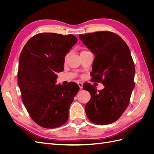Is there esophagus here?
Segmentation results:
<instances>
[{"instance_id": "1", "label": "esophagus", "mask_w": 154, "mask_h": 154, "mask_svg": "<svg viewBox=\"0 0 154 154\" xmlns=\"http://www.w3.org/2000/svg\"><path fill=\"white\" fill-rule=\"evenodd\" d=\"M78 85H79V87H80V88H83V83L82 82H78Z\"/></svg>"}]
</instances>
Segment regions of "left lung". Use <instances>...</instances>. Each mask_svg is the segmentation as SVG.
I'll list each match as a JSON object with an SVG mask.
<instances>
[{
	"instance_id": "1",
	"label": "left lung",
	"mask_w": 154,
	"mask_h": 154,
	"mask_svg": "<svg viewBox=\"0 0 154 154\" xmlns=\"http://www.w3.org/2000/svg\"><path fill=\"white\" fill-rule=\"evenodd\" d=\"M79 38L95 54L92 82L105 86L97 91L90 83L83 85L91 96L85 106L87 116L96 125L112 123L127 109L135 87V66L130 49L119 35L110 31L79 35Z\"/></svg>"
}]
</instances>
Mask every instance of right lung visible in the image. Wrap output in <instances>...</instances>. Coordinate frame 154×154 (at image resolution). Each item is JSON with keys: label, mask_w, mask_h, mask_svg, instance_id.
<instances>
[{"label": "right lung", "mask_w": 154, "mask_h": 154, "mask_svg": "<svg viewBox=\"0 0 154 154\" xmlns=\"http://www.w3.org/2000/svg\"><path fill=\"white\" fill-rule=\"evenodd\" d=\"M73 35L37 34L20 55L18 83L22 102L34 122L45 128L67 122L69 110L80 87L75 83L55 85L56 72L63 71L65 57L77 42Z\"/></svg>", "instance_id": "1"}]
</instances>
